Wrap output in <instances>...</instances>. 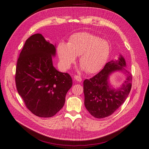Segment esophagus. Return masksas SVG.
<instances>
[{"label":"esophagus","mask_w":149,"mask_h":149,"mask_svg":"<svg viewBox=\"0 0 149 149\" xmlns=\"http://www.w3.org/2000/svg\"><path fill=\"white\" fill-rule=\"evenodd\" d=\"M74 80L78 81V82H81L82 81V78H81L79 76L76 75V76H74Z\"/></svg>","instance_id":"esophagus-1"}]
</instances>
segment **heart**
<instances>
[{"label":"heart","mask_w":149,"mask_h":149,"mask_svg":"<svg viewBox=\"0 0 149 149\" xmlns=\"http://www.w3.org/2000/svg\"><path fill=\"white\" fill-rule=\"evenodd\" d=\"M57 54L61 66L69 69L79 56L81 70L95 73L104 65L110 54V45L106 40L88 33H78L71 36L68 43L60 42Z\"/></svg>","instance_id":"1"}]
</instances>
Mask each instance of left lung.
Segmentation results:
<instances>
[{
	"label": "left lung",
	"mask_w": 149,
	"mask_h": 149,
	"mask_svg": "<svg viewBox=\"0 0 149 149\" xmlns=\"http://www.w3.org/2000/svg\"><path fill=\"white\" fill-rule=\"evenodd\" d=\"M126 66V61L120 55L118 60L107 63L93 78L84 80V105L94 117L103 118L111 115L126 100L132 86V74ZM118 71L123 73L126 79L120 87L115 89L109 79L111 74Z\"/></svg>",
	"instance_id": "8db88e82"
}]
</instances>
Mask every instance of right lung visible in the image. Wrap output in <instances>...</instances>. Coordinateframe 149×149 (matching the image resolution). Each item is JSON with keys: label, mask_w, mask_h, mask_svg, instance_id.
<instances>
[{"label": "right lung", "mask_w": 149, "mask_h": 149, "mask_svg": "<svg viewBox=\"0 0 149 149\" xmlns=\"http://www.w3.org/2000/svg\"><path fill=\"white\" fill-rule=\"evenodd\" d=\"M55 55L56 45L38 33L26 40L17 61L18 92L28 109L39 117H52L59 111L73 84L69 74L54 66Z\"/></svg>", "instance_id": "right-lung-1"}]
</instances>
